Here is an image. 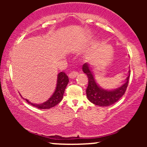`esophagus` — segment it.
<instances>
[{
    "mask_svg": "<svg viewBox=\"0 0 147 147\" xmlns=\"http://www.w3.org/2000/svg\"><path fill=\"white\" fill-rule=\"evenodd\" d=\"M77 75H78V72H76V71H72L70 74H69L68 77H69V78H70V79H74V78H75Z\"/></svg>",
    "mask_w": 147,
    "mask_h": 147,
    "instance_id": "1",
    "label": "esophagus"
}]
</instances>
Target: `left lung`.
I'll return each instance as SVG.
<instances>
[{"label": "left lung", "instance_id": "left-lung-1", "mask_svg": "<svg viewBox=\"0 0 147 147\" xmlns=\"http://www.w3.org/2000/svg\"><path fill=\"white\" fill-rule=\"evenodd\" d=\"M82 70L88 76V86L86 88V95L88 99L95 105L100 106H109L117 102L125 93L130 77V70L129 76L126 79V82L122 86L114 90H105L96 83L92 72L89 68L88 64L85 63L82 66Z\"/></svg>", "mask_w": 147, "mask_h": 147}]
</instances>
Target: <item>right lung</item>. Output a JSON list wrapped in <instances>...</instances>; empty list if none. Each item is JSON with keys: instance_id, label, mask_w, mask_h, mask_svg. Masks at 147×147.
<instances>
[{"instance_id": "add662e5", "label": "right lung", "mask_w": 147, "mask_h": 147, "mask_svg": "<svg viewBox=\"0 0 147 147\" xmlns=\"http://www.w3.org/2000/svg\"><path fill=\"white\" fill-rule=\"evenodd\" d=\"M68 82V77L66 75V74L64 72H61L57 75V83L55 91L54 92L53 95L51 96V97L48 99V101L42 103V104H36L29 102L28 99H25V100L28 104L39 109H49L50 108L54 107L57 105L63 99L64 91H65Z\"/></svg>"}]
</instances>
